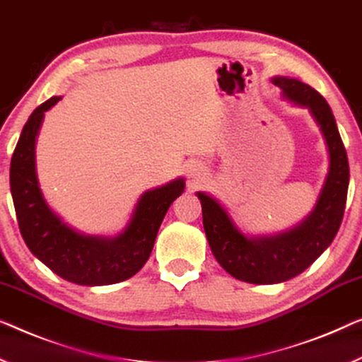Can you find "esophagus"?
I'll return each instance as SVG.
<instances>
[{
	"instance_id": "esophagus-1",
	"label": "esophagus",
	"mask_w": 362,
	"mask_h": 362,
	"mask_svg": "<svg viewBox=\"0 0 362 362\" xmlns=\"http://www.w3.org/2000/svg\"><path fill=\"white\" fill-rule=\"evenodd\" d=\"M188 175L192 177L193 182H198L199 179H203V170L199 169V167L193 165V167H190V169H188Z\"/></svg>"
}]
</instances>
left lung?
Here are the masks:
<instances>
[{"instance_id": "8db88e82", "label": "left lung", "mask_w": 362, "mask_h": 362, "mask_svg": "<svg viewBox=\"0 0 362 362\" xmlns=\"http://www.w3.org/2000/svg\"><path fill=\"white\" fill-rule=\"evenodd\" d=\"M273 84L283 90L286 99L310 110L325 138L330 167L314 211L283 234L247 237L214 198L203 192L197 193L202 202L204 233L216 260L230 276L253 284L288 281L325 252L341 224L349 185L346 149L327 100L298 79L273 78Z\"/></svg>"}]
</instances>
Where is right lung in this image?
Instances as JSON below:
<instances>
[{
    "label": "right lung",
    "instance_id": "obj_1",
    "mask_svg": "<svg viewBox=\"0 0 362 362\" xmlns=\"http://www.w3.org/2000/svg\"><path fill=\"white\" fill-rule=\"evenodd\" d=\"M62 97H52L30 113L11 159L9 183L18 224L29 250L66 281L83 286L115 284L132 278L153 252L167 209L182 195L177 179L143 193L128 228L117 237L84 235L64 224L43 198L35 174V138L43 115Z\"/></svg>",
    "mask_w": 362,
    "mask_h": 362
}]
</instances>
